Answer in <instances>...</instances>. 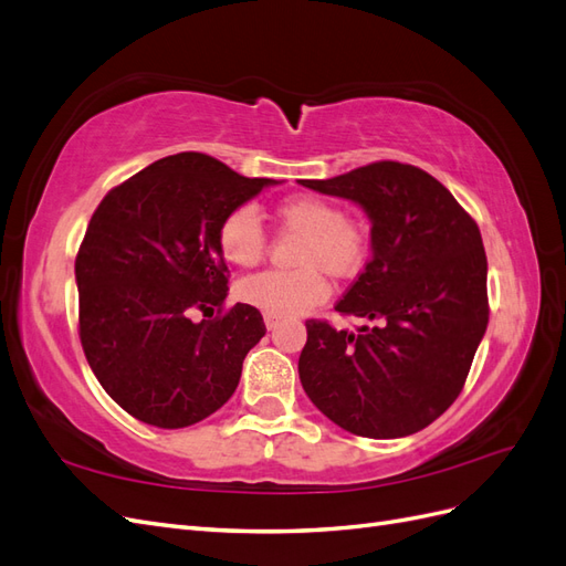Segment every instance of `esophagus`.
I'll return each mask as SVG.
<instances>
[{
	"label": "esophagus",
	"instance_id": "34e87169",
	"mask_svg": "<svg viewBox=\"0 0 566 566\" xmlns=\"http://www.w3.org/2000/svg\"><path fill=\"white\" fill-rule=\"evenodd\" d=\"M279 321H281V316H273V314H264V323H266V328L269 331H273L279 325Z\"/></svg>",
	"mask_w": 566,
	"mask_h": 566
}]
</instances>
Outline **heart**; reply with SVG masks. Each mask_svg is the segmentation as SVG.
Instances as JSON below:
<instances>
[{"instance_id": "b5f03b06", "label": "heart", "mask_w": 566, "mask_h": 566, "mask_svg": "<svg viewBox=\"0 0 566 566\" xmlns=\"http://www.w3.org/2000/svg\"><path fill=\"white\" fill-rule=\"evenodd\" d=\"M273 219L283 233L302 241L295 248V271H264L241 281L238 297L273 316H297L328 297L323 273L349 281L361 273L370 252V235L358 221L342 212L337 202L321 196H290L273 205ZM217 245L238 269H252L264 260L269 238L260 217L248 205L231 210L217 229Z\"/></svg>"}]
</instances>
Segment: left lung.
<instances>
[{
  "instance_id": "left-lung-1",
  "label": "left lung",
  "mask_w": 566,
  "mask_h": 566,
  "mask_svg": "<svg viewBox=\"0 0 566 566\" xmlns=\"http://www.w3.org/2000/svg\"><path fill=\"white\" fill-rule=\"evenodd\" d=\"M300 184L361 205L373 250L335 304L342 316L370 325L349 333L306 321V397L358 437L420 432L458 399L486 333V252L476 221L432 175L394 160Z\"/></svg>"
}]
</instances>
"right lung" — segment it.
<instances>
[{
  "label": "right lung",
  "mask_w": 566,
  "mask_h": 566,
  "mask_svg": "<svg viewBox=\"0 0 566 566\" xmlns=\"http://www.w3.org/2000/svg\"><path fill=\"white\" fill-rule=\"evenodd\" d=\"M273 179H248L202 153H177L111 188L75 260L80 342L96 380L129 416L163 430L224 406L266 333L238 302L217 229ZM193 308L218 310L193 324Z\"/></svg>",
  "instance_id": "1"
}]
</instances>
